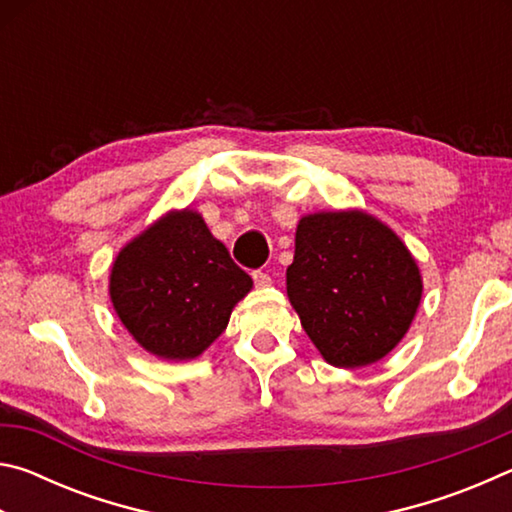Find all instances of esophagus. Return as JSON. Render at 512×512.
I'll use <instances>...</instances> for the list:
<instances>
[{"instance_id":"esophagus-1","label":"esophagus","mask_w":512,"mask_h":512,"mask_svg":"<svg viewBox=\"0 0 512 512\" xmlns=\"http://www.w3.org/2000/svg\"><path fill=\"white\" fill-rule=\"evenodd\" d=\"M253 280H255V287H259V289H266V287H271V275L268 273H264V271H253Z\"/></svg>"}]
</instances>
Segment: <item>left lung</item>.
Returning <instances> with one entry per match:
<instances>
[{
	"label": "left lung",
	"instance_id": "1",
	"mask_svg": "<svg viewBox=\"0 0 512 512\" xmlns=\"http://www.w3.org/2000/svg\"><path fill=\"white\" fill-rule=\"evenodd\" d=\"M287 296L311 343L336 368L377 363L409 332L422 275L404 241L363 210L305 214Z\"/></svg>",
	"mask_w": 512,
	"mask_h": 512
}]
</instances>
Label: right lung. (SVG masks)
<instances>
[{
  "mask_svg": "<svg viewBox=\"0 0 512 512\" xmlns=\"http://www.w3.org/2000/svg\"><path fill=\"white\" fill-rule=\"evenodd\" d=\"M250 289V275L192 207L167 212L128 241L108 284L121 325L164 361L201 357Z\"/></svg>",
  "mask_w": 512,
  "mask_h": 512,
  "instance_id": "obj_1",
  "label": "right lung"
}]
</instances>
